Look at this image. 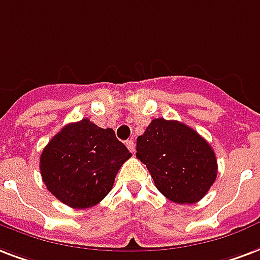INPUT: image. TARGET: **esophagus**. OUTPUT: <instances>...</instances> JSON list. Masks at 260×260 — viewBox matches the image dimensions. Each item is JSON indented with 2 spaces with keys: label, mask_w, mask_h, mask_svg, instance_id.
I'll return each mask as SVG.
<instances>
[{
  "label": "esophagus",
  "mask_w": 260,
  "mask_h": 260,
  "mask_svg": "<svg viewBox=\"0 0 260 260\" xmlns=\"http://www.w3.org/2000/svg\"><path fill=\"white\" fill-rule=\"evenodd\" d=\"M126 147H128V150H129L131 152H135V143L134 140H126Z\"/></svg>",
  "instance_id": "obj_1"
}]
</instances>
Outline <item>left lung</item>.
Instances as JSON below:
<instances>
[{"label":"left lung","instance_id":"left-lung-1","mask_svg":"<svg viewBox=\"0 0 260 260\" xmlns=\"http://www.w3.org/2000/svg\"><path fill=\"white\" fill-rule=\"evenodd\" d=\"M136 156L147 166L155 187L169 201L196 203L217 177L215 152L188 125L155 118L136 140Z\"/></svg>","mask_w":260,"mask_h":260}]
</instances>
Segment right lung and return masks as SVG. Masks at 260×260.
Instances as JSON below:
<instances>
[{
    "instance_id": "right-lung-1",
    "label": "right lung",
    "mask_w": 260,
    "mask_h": 260,
    "mask_svg": "<svg viewBox=\"0 0 260 260\" xmlns=\"http://www.w3.org/2000/svg\"><path fill=\"white\" fill-rule=\"evenodd\" d=\"M131 155L112 128L83 118L65 125L43 148L41 176L59 202L87 209L110 192L117 172Z\"/></svg>"
}]
</instances>
